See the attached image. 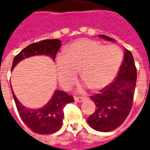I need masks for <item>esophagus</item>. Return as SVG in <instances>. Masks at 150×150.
Wrapping results in <instances>:
<instances>
[{"label": "esophagus", "instance_id": "1", "mask_svg": "<svg viewBox=\"0 0 150 150\" xmlns=\"http://www.w3.org/2000/svg\"><path fill=\"white\" fill-rule=\"evenodd\" d=\"M86 100V98L85 97H78V96H75V100L76 101V102H79V103H81V102H83V100Z\"/></svg>", "mask_w": 150, "mask_h": 150}]
</instances>
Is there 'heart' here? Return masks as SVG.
Here are the masks:
<instances>
[{
	"label": "heart",
	"instance_id": "1",
	"mask_svg": "<svg viewBox=\"0 0 150 150\" xmlns=\"http://www.w3.org/2000/svg\"><path fill=\"white\" fill-rule=\"evenodd\" d=\"M123 51L116 45L104 46L91 40H80L57 59L60 83L69 87L81 70V77L93 90H101L112 82L119 71Z\"/></svg>",
	"mask_w": 150,
	"mask_h": 150
}]
</instances>
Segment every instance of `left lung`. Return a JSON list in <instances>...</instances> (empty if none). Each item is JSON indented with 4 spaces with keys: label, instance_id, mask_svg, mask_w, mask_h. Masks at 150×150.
I'll return each mask as SVG.
<instances>
[{
    "label": "left lung",
    "instance_id": "8db88e82",
    "mask_svg": "<svg viewBox=\"0 0 150 150\" xmlns=\"http://www.w3.org/2000/svg\"><path fill=\"white\" fill-rule=\"evenodd\" d=\"M100 37L111 42L115 39L100 34ZM137 83V68L131 51L125 49L124 60L114 81L91 96L96 111L88 117L91 128L100 132H110L125 120L132 108Z\"/></svg>",
    "mask_w": 150,
    "mask_h": 150
}]
</instances>
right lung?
<instances>
[{
    "label": "right lung",
    "instance_id": "add662e5",
    "mask_svg": "<svg viewBox=\"0 0 150 150\" xmlns=\"http://www.w3.org/2000/svg\"><path fill=\"white\" fill-rule=\"evenodd\" d=\"M61 46L62 42L59 39H47L32 43L15 56L11 71L20 61L32 56L47 55L54 60ZM12 92L21 120L33 132L38 134H51L57 132L62 125L63 108L66 104L74 101V98L65 91L56 90L46 105L33 109L23 106L17 99L13 89Z\"/></svg>",
    "mask_w": 150,
    "mask_h": 150
}]
</instances>
